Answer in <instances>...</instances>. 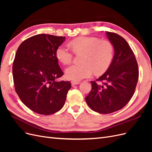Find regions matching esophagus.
<instances>
[{"mask_svg":"<svg viewBox=\"0 0 152 152\" xmlns=\"http://www.w3.org/2000/svg\"><path fill=\"white\" fill-rule=\"evenodd\" d=\"M71 84H72V86H75V85H77V84H79L80 82H79V81H72Z\"/></svg>","mask_w":152,"mask_h":152,"instance_id":"obj_1","label":"esophagus"}]
</instances>
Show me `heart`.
I'll use <instances>...</instances> for the list:
<instances>
[{"label": "heart", "mask_w": 152, "mask_h": 152, "mask_svg": "<svg viewBox=\"0 0 152 152\" xmlns=\"http://www.w3.org/2000/svg\"><path fill=\"white\" fill-rule=\"evenodd\" d=\"M70 46L75 53L84 52L80 65L68 67L65 75L68 79L79 81L90 77L93 72L102 74L107 71L112 62L114 48L108 40H100L94 37L82 36L72 40ZM56 56L63 65L70 64L73 54L66 45L61 44L56 48Z\"/></svg>", "instance_id": "obj_1"}]
</instances>
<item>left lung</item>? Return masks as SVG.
<instances>
[{
    "label": "left lung",
    "mask_w": 152,
    "mask_h": 152,
    "mask_svg": "<svg viewBox=\"0 0 152 152\" xmlns=\"http://www.w3.org/2000/svg\"><path fill=\"white\" fill-rule=\"evenodd\" d=\"M106 34L113 45L114 56L107 72L96 81H91L92 89L86 101L94 111L108 114L122 109L129 102L136 89L139 70L135 55L127 41L115 33Z\"/></svg>",
    "instance_id": "1"
}]
</instances>
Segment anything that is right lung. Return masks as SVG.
<instances>
[{
  "label": "right lung",
  "mask_w": 152,
  "mask_h": 152,
  "mask_svg": "<svg viewBox=\"0 0 152 152\" xmlns=\"http://www.w3.org/2000/svg\"><path fill=\"white\" fill-rule=\"evenodd\" d=\"M65 37L39 34L24 40L18 48L12 65L15 91L21 102L34 112L48 115L65 104L69 81H57L64 73L56 50Z\"/></svg>",
  "instance_id": "add662e5"
}]
</instances>
